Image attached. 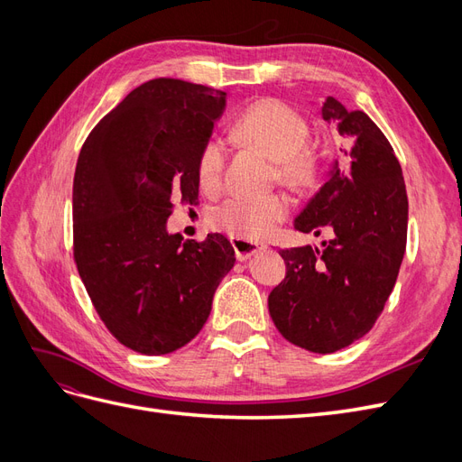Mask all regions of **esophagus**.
I'll return each mask as SVG.
<instances>
[{
	"label": "esophagus",
	"instance_id": "obj_1",
	"mask_svg": "<svg viewBox=\"0 0 462 462\" xmlns=\"http://www.w3.org/2000/svg\"><path fill=\"white\" fill-rule=\"evenodd\" d=\"M231 245L235 248V254H236V260H248L250 256H254L256 253H260V250H263L262 245H256L253 241H245V239H231Z\"/></svg>",
	"mask_w": 462,
	"mask_h": 462
}]
</instances>
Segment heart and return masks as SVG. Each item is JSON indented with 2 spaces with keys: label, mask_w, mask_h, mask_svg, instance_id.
I'll list each match as a JSON object with an SVG mask.
<instances>
[{
  "label": "heart",
  "mask_w": 462,
  "mask_h": 462,
  "mask_svg": "<svg viewBox=\"0 0 462 462\" xmlns=\"http://www.w3.org/2000/svg\"><path fill=\"white\" fill-rule=\"evenodd\" d=\"M233 133L245 144L256 146L273 162V180H282L295 189H310L321 175V158L316 148L306 144L310 125L306 117L289 104L263 97L245 107L233 123ZM227 165V148L219 138H208L199 152L197 175L206 190L221 185ZM291 212V200L283 192L265 197L233 194L209 209L208 223L216 231L227 233L233 239L262 241L270 236L279 221Z\"/></svg>",
  "instance_id": "heart-1"
}]
</instances>
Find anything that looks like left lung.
<instances>
[{
	"label": "left lung",
	"instance_id": "8db88e82",
	"mask_svg": "<svg viewBox=\"0 0 462 462\" xmlns=\"http://www.w3.org/2000/svg\"><path fill=\"white\" fill-rule=\"evenodd\" d=\"M321 117L337 127L343 158L295 227L331 229L333 239L279 253L287 275L268 306L289 343L328 355L365 337L383 312L407 248L409 200L393 146L365 111L328 96Z\"/></svg>",
	"mask_w": 462,
	"mask_h": 462
}]
</instances>
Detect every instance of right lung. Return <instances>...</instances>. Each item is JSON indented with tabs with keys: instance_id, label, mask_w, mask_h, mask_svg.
Segmentation results:
<instances>
[{
	"instance_id": "right-lung-1",
	"label": "right lung",
	"mask_w": 462,
	"mask_h": 462,
	"mask_svg": "<svg viewBox=\"0 0 462 462\" xmlns=\"http://www.w3.org/2000/svg\"><path fill=\"white\" fill-rule=\"evenodd\" d=\"M226 107V92L153 79L96 125L73 179V256L114 337L146 356L197 337L235 263L219 233L167 235L175 200L197 204V160Z\"/></svg>"
}]
</instances>
